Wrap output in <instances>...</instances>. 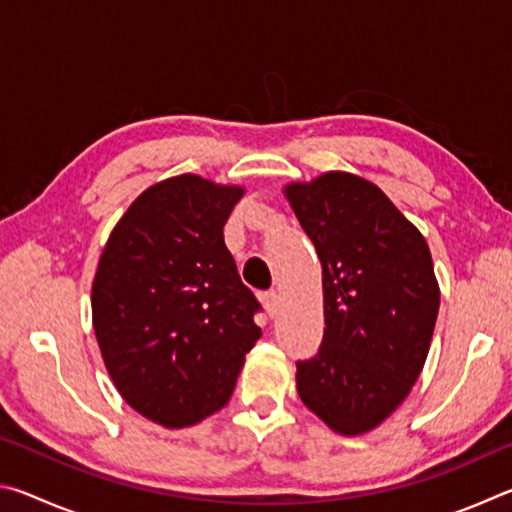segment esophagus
<instances>
[{
    "mask_svg": "<svg viewBox=\"0 0 512 512\" xmlns=\"http://www.w3.org/2000/svg\"><path fill=\"white\" fill-rule=\"evenodd\" d=\"M262 302L264 307L268 311V316H275L277 314V305H280V293H277L275 289L262 293Z\"/></svg>",
    "mask_w": 512,
    "mask_h": 512,
    "instance_id": "esophagus-1",
    "label": "esophagus"
}]
</instances>
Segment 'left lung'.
I'll return each mask as SVG.
<instances>
[{
    "label": "left lung",
    "mask_w": 512,
    "mask_h": 512,
    "mask_svg": "<svg viewBox=\"0 0 512 512\" xmlns=\"http://www.w3.org/2000/svg\"><path fill=\"white\" fill-rule=\"evenodd\" d=\"M323 266L325 334L298 361L300 400L329 429L357 436L384 422L418 381L440 289L420 230L377 185L329 171L284 187Z\"/></svg>",
    "instance_id": "1"
}]
</instances>
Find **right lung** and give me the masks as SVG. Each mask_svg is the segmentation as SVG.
Returning a JSON list of instances; mask_svg holds the SVG:
<instances>
[{
    "label": "right lung",
    "instance_id": "right-lung-1",
    "mask_svg": "<svg viewBox=\"0 0 512 512\" xmlns=\"http://www.w3.org/2000/svg\"><path fill=\"white\" fill-rule=\"evenodd\" d=\"M244 187L194 173L135 198L92 282V323L121 397L169 429L219 411L262 329L223 225Z\"/></svg>",
    "mask_w": 512,
    "mask_h": 512
}]
</instances>
